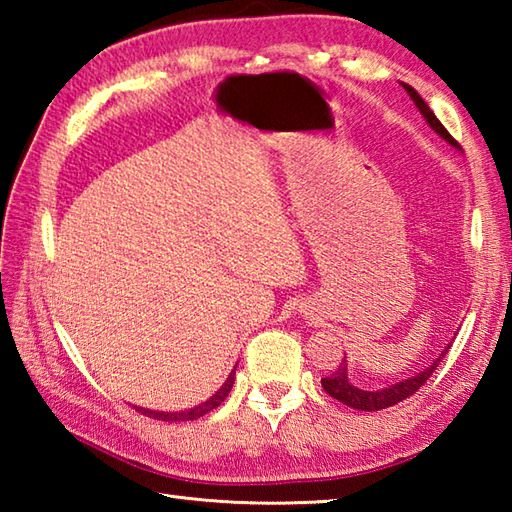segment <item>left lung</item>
<instances>
[{
	"instance_id": "left-lung-1",
	"label": "left lung",
	"mask_w": 512,
	"mask_h": 512,
	"mask_svg": "<svg viewBox=\"0 0 512 512\" xmlns=\"http://www.w3.org/2000/svg\"><path fill=\"white\" fill-rule=\"evenodd\" d=\"M402 88L407 90V94L411 96V101L416 103L420 114L424 116V121H427V123L431 125V129H436V134H440L444 140H447L449 145L460 149V145L455 143V138L447 132V129H444V125L438 121L436 114L431 112V107L420 99V94H418L416 90H413L411 85H407V83H402ZM447 352H449V347H447V350H444L427 369H424V372H420V374H416V376H411V378L400 380V383H396V385H389V387H385V389H378V391H365V389L354 387V385L350 383V378H347V363H345V358H343V363H341L339 367H336L330 376L321 378V385H323V389L328 391V394H330L332 398H336L339 402H343V405L352 407V409H361V411L387 409V407H394V405H398V402H402L405 398L416 394V391H418L424 383H427L429 376H431L433 372H436L440 358H442L444 354H447Z\"/></svg>"
}]
</instances>
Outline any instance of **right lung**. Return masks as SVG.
Here are the masks:
<instances>
[{"label":"right lung","mask_w":512,"mask_h":512,"mask_svg":"<svg viewBox=\"0 0 512 512\" xmlns=\"http://www.w3.org/2000/svg\"><path fill=\"white\" fill-rule=\"evenodd\" d=\"M233 383H235V369L231 372V376L226 378V383L215 391V394L206 400V402H202V405H198V407H193V409H189V411H151V409H145V407H134L138 413H143V416H147V418H156V420H167V422H180V420H195V418H200V416H204V413H209V411H213L217 405H222L224 402V398L231 394V389H233Z\"/></svg>","instance_id":"1"}]
</instances>
